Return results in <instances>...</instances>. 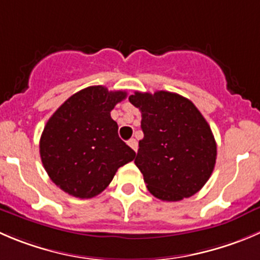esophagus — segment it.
Instances as JSON below:
<instances>
[{"label": "esophagus", "instance_id": "obj_1", "mask_svg": "<svg viewBox=\"0 0 260 260\" xmlns=\"http://www.w3.org/2000/svg\"><path fill=\"white\" fill-rule=\"evenodd\" d=\"M128 145H129V147L132 148V150H135L136 152H137V150H138V143H137V141L135 140V138H131V140L128 141Z\"/></svg>", "mask_w": 260, "mask_h": 260}]
</instances>
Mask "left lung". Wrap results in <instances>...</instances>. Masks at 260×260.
I'll use <instances>...</instances> for the list:
<instances>
[{"label": "left lung", "instance_id": "obj_1", "mask_svg": "<svg viewBox=\"0 0 260 260\" xmlns=\"http://www.w3.org/2000/svg\"><path fill=\"white\" fill-rule=\"evenodd\" d=\"M129 102L142 114L135 164L150 193L168 202L191 197L215 169L217 146L207 120L175 92L136 91Z\"/></svg>", "mask_w": 260, "mask_h": 260}]
</instances>
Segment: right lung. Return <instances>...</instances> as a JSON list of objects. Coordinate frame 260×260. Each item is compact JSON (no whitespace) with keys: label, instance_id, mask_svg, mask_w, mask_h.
<instances>
[{"label":"right lung","instance_id":"obj_1","mask_svg":"<svg viewBox=\"0 0 260 260\" xmlns=\"http://www.w3.org/2000/svg\"><path fill=\"white\" fill-rule=\"evenodd\" d=\"M125 91L90 86L63 103L40 137V157L53 183L77 198H92L136 152L118 136L110 112Z\"/></svg>","mask_w":260,"mask_h":260}]
</instances>
